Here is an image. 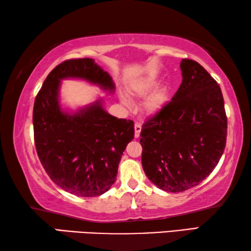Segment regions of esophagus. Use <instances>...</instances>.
Returning a JSON list of instances; mask_svg holds the SVG:
<instances>
[{
	"mask_svg": "<svg viewBox=\"0 0 251 251\" xmlns=\"http://www.w3.org/2000/svg\"><path fill=\"white\" fill-rule=\"evenodd\" d=\"M134 128H135V137L137 138V137H139V135H141L142 125L139 124V123H135V126H134Z\"/></svg>",
	"mask_w": 251,
	"mask_h": 251,
	"instance_id": "34e87169",
	"label": "esophagus"
}]
</instances>
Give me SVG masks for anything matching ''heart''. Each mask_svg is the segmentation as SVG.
Masks as SVG:
<instances>
[{"label":"heart","instance_id":"heart-1","mask_svg":"<svg viewBox=\"0 0 251 251\" xmlns=\"http://www.w3.org/2000/svg\"><path fill=\"white\" fill-rule=\"evenodd\" d=\"M157 83H158V75L155 73H150L147 74L145 77L141 78L137 80L134 85L131 91H133L134 94L144 96L150 93L151 91L154 90L156 87ZM122 101L125 105H129L130 100L128 97L123 94L121 96ZM168 101V92L166 88H160V90L156 91L152 93L144 101V109L147 114H151V115H154V114L159 113L161 109H163L165 106H166Z\"/></svg>","mask_w":251,"mask_h":251}]
</instances>
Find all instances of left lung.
I'll return each mask as SVG.
<instances>
[{
    "label": "left lung",
    "mask_w": 251,
    "mask_h": 251,
    "mask_svg": "<svg viewBox=\"0 0 251 251\" xmlns=\"http://www.w3.org/2000/svg\"><path fill=\"white\" fill-rule=\"evenodd\" d=\"M182 82L141 131L142 165L152 184L168 193L197 186L217 166L226 147L222 90L193 59L180 62Z\"/></svg>",
    "instance_id": "1"
}]
</instances>
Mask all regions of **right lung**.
<instances>
[{
    "instance_id": "right-lung-1",
    "label": "right lung",
    "mask_w": 251,
    "mask_h": 251,
    "mask_svg": "<svg viewBox=\"0 0 251 251\" xmlns=\"http://www.w3.org/2000/svg\"><path fill=\"white\" fill-rule=\"evenodd\" d=\"M79 78L114 93L115 84L92 58L58 64L37 93L33 108L34 142L50 179L79 197L104 194L116 180L123 151L134 138V122L109 115L101 99L64 112L59 103L61 80Z\"/></svg>"
}]
</instances>
